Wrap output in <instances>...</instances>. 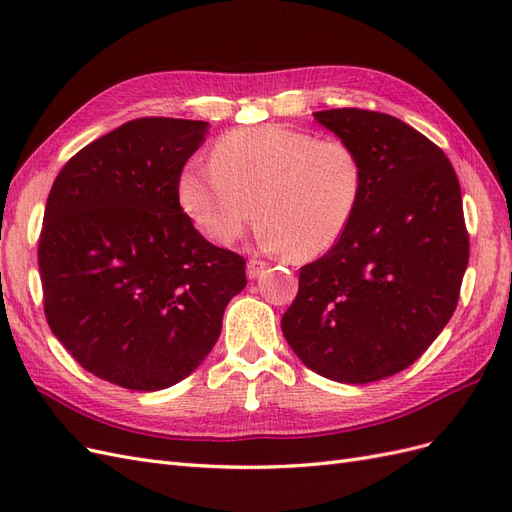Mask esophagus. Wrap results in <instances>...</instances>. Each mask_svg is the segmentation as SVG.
I'll return each instance as SVG.
<instances>
[{
	"label": "esophagus",
	"mask_w": 512,
	"mask_h": 512,
	"mask_svg": "<svg viewBox=\"0 0 512 512\" xmlns=\"http://www.w3.org/2000/svg\"><path fill=\"white\" fill-rule=\"evenodd\" d=\"M267 269V262H262V260H250L247 262V277H250V280H256V277Z\"/></svg>",
	"instance_id": "1"
}]
</instances>
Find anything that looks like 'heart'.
<instances>
[{
    "label": "heart",
    "mask_w": 512,
    "mask_h": 512,
    "mask_svg": "<svg viewBox=\"0 0 512 512\" xmlns=\"http://www.w3.org/2000/svg\"><path fill=\"white\" fill-rule=\"evenodd\" d=\"M363 190V160L350 143L275 123L224 134L211 164H188L177 183L181 209L207 241L235 243L256 211L260 247L294 258L329 252Z\"/></svg>",
    "instance_id": "1"
}]
</instances>
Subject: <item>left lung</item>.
Segmentation results:
<instances>
[{"mask_svg":"<svg viewBox=\"0 0 512 512\" xmlns=\"http://www.w3.org/2000/svg\"><path fill=\"white\" fill-rule=\"evenodd\" d=\"M314 119L359 151L365 190L344 237L301 267L282 333L316 374L367 384L412 365L455 312L470 256L461 188L444 151L397 117Z\"/></svg>","mask_w":512,"mask_h":512,"instance_id":"obj_1","label":"left lung"}]
</instances>
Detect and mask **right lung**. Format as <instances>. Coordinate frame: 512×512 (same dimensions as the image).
<instances>
[{
  "instance_id": "add662e5",
  "label": "right lung",
  "mask_w": 512,
  "mask_h": 512,
  "mask_svg": "<svg viewBox=\"0 0 512 512\" xmlns=\"http://www.w3.org/2000/svg\"><path fill=\"white\" fill-rule=\"evenodd\" d=\"M207 121L145 117L83 147L46 198L38 245L46 322L91 374L168 389L218 342L245 260L209 243L179 205Z\"/></svg>"
}]
</instances>
